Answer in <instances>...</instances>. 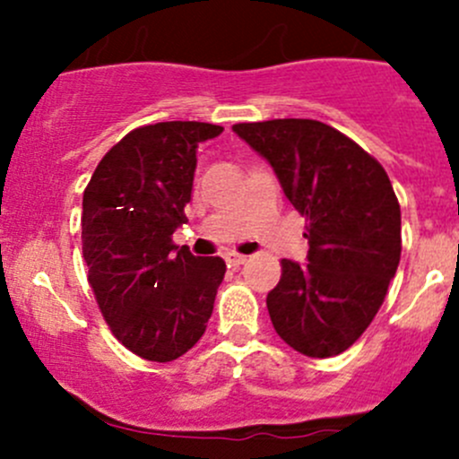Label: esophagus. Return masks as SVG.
Wrapping results in <instances>:
<instances>
[{"label":"esophagus","mask_w":459,"mask_h":459,"mask_svg":"<svg viewBox=\"0 0 459 459\" xmlns=\"http://www.w3.org/2000/svg\"><path fill=\"white\" fill-rule=\"evenodd\" d=\"M224 259H226V264H229V266L238 268V266H242L244 262H247V255H239V253H226Z\"/></svg>","instance_id":"34e87169"}]
</instances>
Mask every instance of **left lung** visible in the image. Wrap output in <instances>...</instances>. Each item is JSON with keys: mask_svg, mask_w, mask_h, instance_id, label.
Listing matches in <instances>:
<instances>
[{"mask_svg": "<svg viewBox=\"0 0 459 459\" xmlns=\"http://www.w3.org/2000/svg\"><path fill=\"white\" fill-rule=\"evenodd\" d=\"M307 217L308 264L281 259L266 307L277 335L308 358L355 344L382 307L402 253L391 179L364 148L317 119L235 124Z\"/></svg>", "mask_w": 459, "mask_h": 459, "instance_id": "1", "label": "left lung"}]
</instances>
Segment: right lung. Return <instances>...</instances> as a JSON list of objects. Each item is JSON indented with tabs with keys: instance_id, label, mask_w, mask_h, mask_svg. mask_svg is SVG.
<instances>
[{
	"instance_id": "1",
	"label": "right lung",
	"mask_w": 459,
	"mask_h": 459,
	"mask_svg": "<svg viewBox=\"0 0 459 459\" xmlns=\"http://www.w3.org/2000/svg\"><path fill=\"white\" fill-rule=\"evenodd\" d=\"M221 131L206 122L135 128L101 157L84 191L88 284L113 335L151 362H173L200 342L224 280V259L173 244L197 146Z\"/></svg>"
}]
</instances>
